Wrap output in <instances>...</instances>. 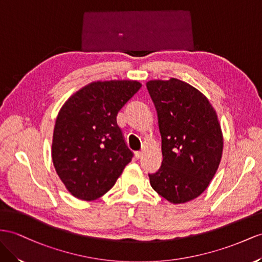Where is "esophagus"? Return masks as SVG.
<instances>
[{
    "label": "esophagus",
    "mask_w": 262,
    "mask_h": 262,
    "mask_svg": "<svg viewBox=\"0 0 262 262\" xmlns=\"http://www.w3.org/2000/svg\"><path fill=\"white\" fill-rule=\"evenodd\" d=\"M142 156H143V151H135V158L136 159L142 158Z\"/></svg>",
    "instance_id": "obj_1"
}]
</instances>
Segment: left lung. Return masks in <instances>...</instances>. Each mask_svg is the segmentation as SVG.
I'll list each match as a JSON object with an SVG mask.
<instances>
[{"instance_id": "8db88e82", "label": "left lung", "mask_w": 262, "mask_h": 262, "mask_svg": "<svg viewBox=\"0 0 262 262\" xmlns=\"http://www.w3.org/2000/svg\"><path fill=\"white\" fill-rule=\"evenodd\" d=\"M146 86L157 111L163 152L150 185L169 203H187L207 189L223 157L217 113L203 93L180 79H154Z\"/></svg>"}]
</instances>
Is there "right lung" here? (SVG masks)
Segmentation results:
<instances>
[{
	"mask_svg": "<svg viewBox=\"0 0 262 262\" xmlns=\"http://www.w3.org/2000/svg\"><path fill=\"white\" fill-rule=\"evenodd\" d=\"M137 80H98L86 85L59 110L52 160L74 197L91 201L108 191L130 163L117 114L140 90Z\"/></svg>",
	"mask_w": 262,
	"mask_h": 262,
	"instance_id": "add662e5",
	"label": "right lung"
}]
</instances>
